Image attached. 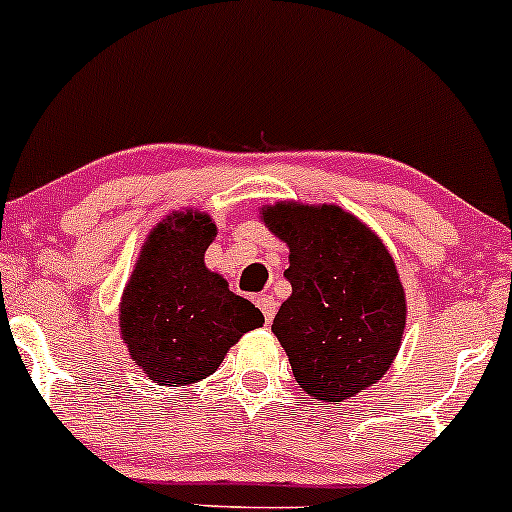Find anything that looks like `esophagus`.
<instances>
[{
  "label": "esophagus",
  "instance_id": "esophagus-1",
  "mask_svg": "<svg viewBox=\"0 0 512 512\" xmlns=\"http://www.w3.org/2000/svg\"><path fill=\"white\" fill-rule=\"evenodd\" d=\"M256 304H258V309H261V314H263V319H266V324H268V321H273L275 307H278V304H275V300H273V295H258L256 297Z\"/></svg>",
  "mask_w": 512,
  "mask_h": 512
}]
</instances>
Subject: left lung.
I'll use <instances>...</instances> for the list:
<instances>
[{"label": "left lung", "mask_w": 512, "mask_h": 512, "mask_svg": "<svg viewBox=\"0 0 512 512\" xmlns=\"http://www.w3.org/2000/svg\"><path fill=\"white\" fill-rule=\"evenodd\" d=\"M263 222L290 246L292 295L273 319L292 375L309 396L343 401L392 365L406 297L384 244L336 205L278 203Z\"/></svg>", "instance_id": "left-lung-1"}]
</instances>
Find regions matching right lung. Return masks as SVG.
<instances>
[{"mask_svg":"<svg viewBox=\"0 0 512 512\" xmlns=\"http://www.w3.org/2000/svg\"><path fill=\"white\" fill-rule=\"evenodd\" d=\"M215 237L208 215L179 212L149 234L120 302V331L137 365L159 384L212 375L263 314L205 268Z\"/></svg>","mask_w":512,"mask_h":512,"instance_id":"add662e5","label":"right lung"}]
</instances>
